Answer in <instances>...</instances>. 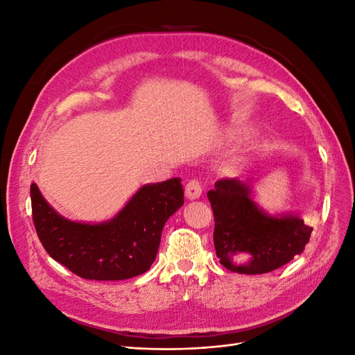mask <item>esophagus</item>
Returning <instances> with one entry per match:
<instances>
[{
	"mask_svg": "<svg viewBox=\"0 0 355 355\" xmlns=\"http://www.w3.org/2000/svg\"><path fill=\"white\" fill-rule=\"evenodd\" d=\"M201 192H202V187H201V184H200L197 179L189 180L188 184H187V187H185V194H187L188 200H197V198H200Z\"/></svg>",
	"mask_w": 355,
	"mask_h": 355,
	"instance_id": "1",
	"label": "esophagus"
}]
</instances>
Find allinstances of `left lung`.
Instances as JSON below:
<instances>
[{"instance_id":"1","label":"left lung","mask_w":355,"mask_h":355,"mask_svg":"<svg viewBox=\"0 0 355 355\" xmlns=\"http://www.w3.org/2000/svg\"><path fill=\"white\" fill-rule=\"evenodd\" d=\"M219 262L239 274H265L304 252L313 228L293 213L271 216L252 197L249 180L220 179L207 192Z\"/></svg>"}]
</instances>
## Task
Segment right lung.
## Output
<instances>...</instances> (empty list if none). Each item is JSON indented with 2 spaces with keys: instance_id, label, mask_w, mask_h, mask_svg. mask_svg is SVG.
<instances>
[{
  "instance_id": "1",
  "label": "right lung",
  "mask_w": 355,
  "mask_h": 355,
  "mask_svg": "<svg viewBox=\"0 0 355 355\" xmlns=\"http://www.w3.org/2000/svg\"><path fill=\"white\" fill-rule=\"evenodd\" d=\"M32 219L46 252L85 280H127L155 261L167 219L184 206V188L173 178L145 185L115 218L102 223L65 219L31 184Z\"/></svg>"
}]
</instances>
